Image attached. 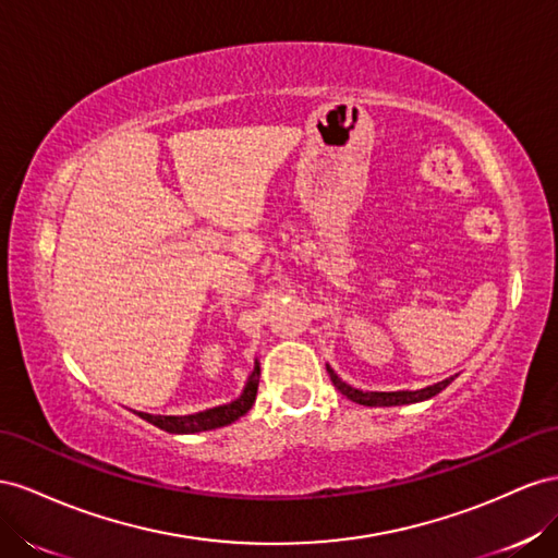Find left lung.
<instances>
[{"label":"left lung","instance_id":"8db88e82","mask_svg":"<svg viewBox=\"0 0 558 558\" xmlns=\"http://www.w3.org/2000/svg\"><path fill=\"white\" fill-rule=\"evenodd\" d=\"M327 372L331 376V384L339 388L341 395H345L348 400H353L357 404H364V407H402V404H416V402H425L429 400V397L439 395L444 388H447L451 380H456V376L447 378V380H439V384L435 386H427V388H421V390H395V392H372V390H360V388H353L348 386L345 380L339 378V374L333 372L329 364H327Z\"/></svg>","mask_w":558,"mask_h":558}]
</instances>
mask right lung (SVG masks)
Here are the masks:
<instances>
[{"mask_svg": "<svg viewBox=\"0 0 558 558\" xmlns=\"http://www.w3.org/2000/svg\"><path fill=\"white\" fill-rule=\"evenodd\" d=\"M259 376H262L259 360H254V369H252L247 384L238 400L215 407V409L189 413V416H154V413L140 411V418H145L147 423L161 427V429H166V433H172V435H196V433H208V429L231 425L241 416H245V413L252 409L254 400H257Z\"/></svg>", "mask_w": 558, "mask_h": 558, "instance_id": "add662e5", "label": "right lung"}]
</instances>
